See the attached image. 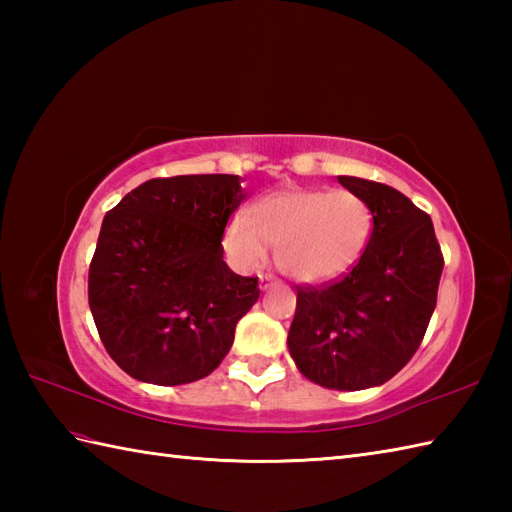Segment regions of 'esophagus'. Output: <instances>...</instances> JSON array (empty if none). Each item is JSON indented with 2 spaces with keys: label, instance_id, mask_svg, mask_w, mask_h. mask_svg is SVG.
<instances>
[{
  "label": "esophagus",
  "instance_id": "1",
  "mask_svg": "<svg viewBox=\"0 0 512 512\" xmlns=\"http://www.w3.org/2000/svg\"><path fill=\"white\" fill-rule=\"evenodd\" d=\"M270 286H273V279H268V277L259 279V288H262V290H268Z\"/></svg>",
  "mask_w": 512,
  "mask_h": 512
}]
</instances>
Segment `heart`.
Returning a JSON list of instances; mask_svg holds the SVG:
<instances>
[{"label": "heart", "mask_w": 512, "mask_h": 512, "mask_svg": "<svg viewBox=\"0 0 512 512\" xmlns=\"http://www.w3.org/2000/svg\"><path fill=\"white\" fill-rule=\"evenodd\" d=\"M374 217L352 191L284 189L235 215L222 244L233 266L255 273L277 248V264L301 284H323L352 270L372 239Z\"/></svg>", "instance_id": "obj_1"}]
</instances>
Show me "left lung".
<instances>
[{
	"label": "left lung",
	"mask_w": 512,
	"mask_h": 512,
	"mask_svg": "<svg viewBox=\"0 0 512 512\" xmlns=\"http://www.w3.org/2000/svg\"><path fill=\"white\" fill-rule=\"evenodd\" d=\"M374 217L372 239L350 273L297 286L288 350L299 372L328 389L383 385L420 347L444 266L431 217L374 180L339 176Z\"/></svg>",
	"instance_id": "obj_1"
}]
</instances>
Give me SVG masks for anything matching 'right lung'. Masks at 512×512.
Wrapping results in <instances>:
<instances>
[{"label": "right lung", "mask_w": 512, "mask_h": 512, "mask_svg": "<svg viewBox=\"0 0 512 512\" xmlns=\"http://www.w3.org/2000/svg\"><path fill=\"white\" fill-rule=\"evenodd\" d=\"M239 176L154 178L105 215L88 299L114 363L151 385L209 376L259 299L257 277L224 262L222 235L244 202Z\"/></svg>", "instance_id": "add662e5"}]
</instances>
